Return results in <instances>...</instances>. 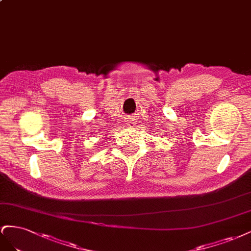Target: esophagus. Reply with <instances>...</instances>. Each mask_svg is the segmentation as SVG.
<instances>
[{"label":"esophagus","instance_id":"34e87169","mask_svg":"<svg viewBox=\"0 0 251 251\" xmlns=\"http://www.w3.org/2000/svg\"><path fill=\"white\" fill-rule=\"evenodd\" d=\"M135 124H137V123H135L134 120H129L127 122V126L129 128H133L135 126Z\"/></svg>","mask_w":251,"mask_h":251}]
</instances>
